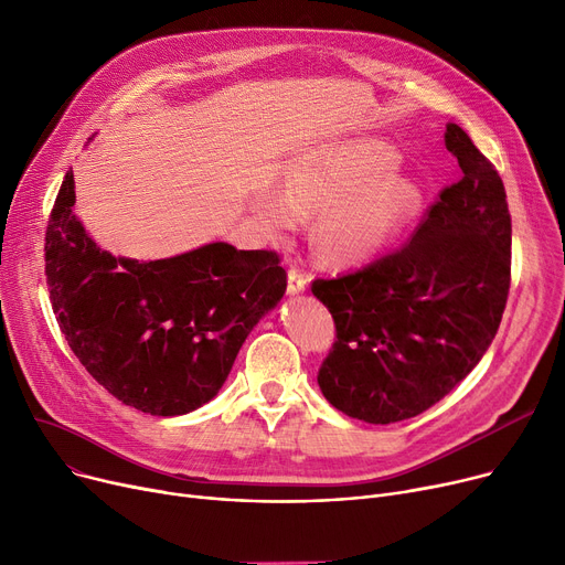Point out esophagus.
<instances>
[{"instance_id": "esophagus-1", "label": "esophagus", "mask_w": 565, "mask_h": 565, "mask_svg": "<svg viewBox=\"0 0 565 565\" xmlns=\"http://www.w3.org/2000/svg\"><path fill=\"white\" fill-rule=\"evenodd\" d=\"M307 275L300 270V267H288V292L298 295L307 288Z\"/></svg>"}]
</instances>
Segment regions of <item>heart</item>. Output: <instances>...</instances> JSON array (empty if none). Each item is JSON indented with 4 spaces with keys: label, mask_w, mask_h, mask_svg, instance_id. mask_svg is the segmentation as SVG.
<instances>
[{
    "label": "heart",
    "mask_w": 565,
    "mask_h": 565,
    "mask_svg": "<svg viewBox=\"0 0 565 565\" xmlns=\"http://www.w3.org/2000/svg\"><path fill=\"white\" fill-rule=\"evenodd\" d=\"M396 153L380 141H345L288 167L284 194L256 203L260 226L288 235L300 217L320 213L313 226L318 258L334 267L358 265L387 247L417 207L419 192L387 175Z\"/></svg>",
    "instance_id": "b5f03b06"
}]
</instances>
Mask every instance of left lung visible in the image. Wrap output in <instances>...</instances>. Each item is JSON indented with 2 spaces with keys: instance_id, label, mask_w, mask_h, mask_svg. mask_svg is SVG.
<instances>
[{
  "instance_id": "left-lung-1",
  "label": "left lung",
  "mask_w": 565,
  "mask_h": 565,
  "mask_svg": "<svg viewBox=\"0 0 565 565\" xmlns=\"http://www.w3.org/2000/svg\"><path fill=\"white\" fill-rule=\"evenodd\" d=\"M462 175L398 249L313 279L337 337L318 369L322 396L352 419L394 424L433 407L490 348L511 288V213L494 164L447 126Z\"/></svg>"
}]
</instances>
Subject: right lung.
I'll list each match as a JSON object with an SVG mask.
<instances>
[{"instance_id":"obj_1","label":"right lung","mask_w":565,"mask_h":565,"mask_svg":"<svg viewBox=\"0 0 565 565\" xmlns=\"http://www.w3.org/2000/svg\"><path fill=\"white\" fill-rule=\"evenodd\" d=\"M73 171L52 205L45 277L79 364L121 403L175 417L217 396L254 324L286 290L277 252L213 243L162 258L103 252L73 215Z\"/></svg>"}]
</instances>
